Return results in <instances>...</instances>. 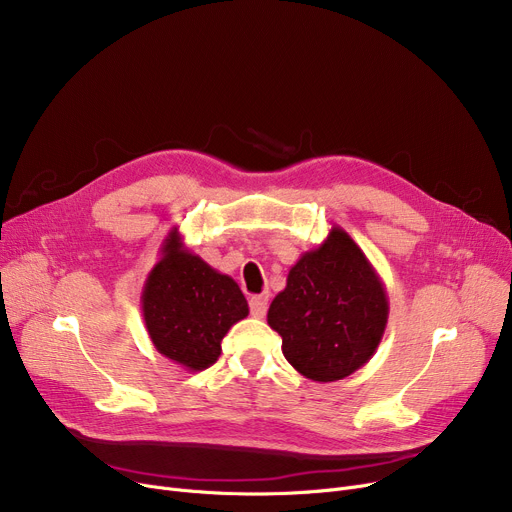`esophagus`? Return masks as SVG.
<instances>
[{
	"label": "esophagus",
	"mask_w": 512,
	"mask_h": 512,
	"mask_svg": "<svg viewBox=\"0 0 512 512\" xmlns=\"http://www.w3.org/2000/svg\"><path fill=\"white\" fill-rule=\"evenodd\" d=\"M267 305H270V299H267L265 294H257V297H251V301H249L251 315L261 319V317L267 313Z\"/></svg>",
	"instance_id": "esophagus-1"
}]
</instances>
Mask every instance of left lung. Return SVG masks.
Wrapping results in <instances>:
<instances>
[{
	"label": "left lung",
	"instance_id": "obj_1",
	"mask_svg": "<svg viewBox=\"0 0 512 512\" xmlns=\"http://www.w3.org/2000/svg\"><path fill=\"white\" fill-rule=\"evenodd\" d=\"M388 294L357 242L340 226L290 267L267 311L286 361L313 382H336L378 351Z\"/></svg>",
	"mask_w": 512,
	"mask_h": 512
}]
</instances>
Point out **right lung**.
I'll return each mask as SVG.
<instances>
[{"label":"right lung","mask_w":512,"mask_h":512,"mask_svg":"<svg viewBox=\"0 0 512 512\" xmlns=\"http://www.w3.org/2000/svg\"><path fill=\"white\" fill-rule=\"evenodd\" d=\"M143 319L157 353L188 371L207 369L222 355V338L249 315L238 284L213 270L172 228L141 294Z\"/></svg>","instance_id":"1"}]
</instances>
